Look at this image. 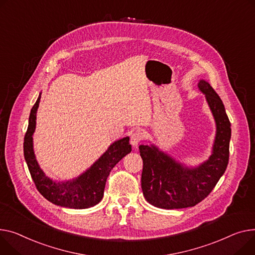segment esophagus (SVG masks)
Wrapping results in <instances>:
<instances>
[{
	"label": "esophagus",
	"mask_w": 255,
	"mask_h": 255,
	"mask_svg": "<svg viewBox=\"0 0 255 255\" xmlns=\"http://www.w3.org/2000/svg\"><path fill=\"white\" fill-rule=\"evenodd\" d=\"M142 139H143V134H142V132L139 131V130H137V131H135V132H133V133L131 134L130 142H131V144H132L134 147H136V146L138 145V143H139Z\"/></svg>",
	"instance_id": "obj_1"
}]
</instances>
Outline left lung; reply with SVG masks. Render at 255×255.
<instances>
[{
  "mask_svg": "<svg viewBox=\"0 0 255 255\" xmlns=\"http://www.w3.org/2000/svg\"><path fill=\"white\" fill-rule=\"evenodd\" d=\"M213 115L216 133L208 160L197 167L176 161L154 143L139 145L143 168L141 189L149 204L163 209L193 207L204 200L226 171L231 140V123L222 99L205 80L198 83Z\"/></svg>",
  "mask_w": 255,
  "mask_h": 255,
  "instance_id": "left-lung-1",
  "label": "left lung"
}]
</instances>
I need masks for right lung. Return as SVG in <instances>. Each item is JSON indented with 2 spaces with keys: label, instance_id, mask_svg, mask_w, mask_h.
<instances>
[{
  "label": "right lung",
  "instance_id": "right-lung-1",
  "mask_svg": "<svg viewBox=\"0 0 255 255\" xmlns=\"http://www.w3.org/2000/svg\"><path fill=\"white\" fill-rule=\"evenodd\" d=\"M40 99L41 93L30 111L28 127L23 142L24 159L31 178L41 195L55 205L73 209L93 207L104 197L107 178L112 169L131 151L129 137L127 136L113 142L98 160L79 176L64 181L54 180L44 173L33 151L32 135L36 130L37 111Z\"/></svg>",
  "mask_w": 255,
  "mask_h": 255
}]
</instances>
